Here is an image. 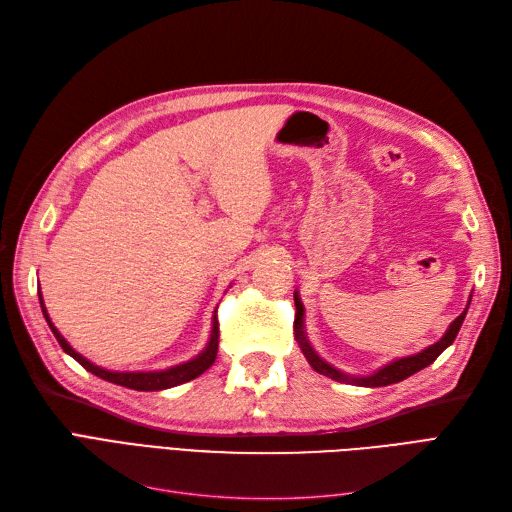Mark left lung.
<instances>
[{
  "label": "left lung",
  "instance_id": "1",
  "mask_svg": "<svg viewBox=\"0 0 512 512\" xmlns=\"http://www.w3.org/2000/svg\"><path fill=\"white\" fill-rule=\"evenodd\" d=\"M294 307H297V314H294V339H297V342H299V346H301V350H303V354H305L307 363L312 365V367L318 371V374H324V376H329V378L339 380V382H342V380H350V382L359 384V386H389V384L406 380L408 376L416 374V371H421L423 367L431 365L448 346H451V344L455 342V337H457V333H459V329H461V324H463V318H466V314H468V307H466V309H463V314L453 320V324H451V327H448V331L444 333V337L440 339V342L429 346L427 350L418 352V354H414V356H406V359H397V361L389 363L386 367H382L380 371H376L374 376H367V378H348V376L342 374V371H337V369L331 367L329 363H324V361L320 359V356L314 352V348L309 346V342L305 339V333H303V303H301L297 292H294Z\"/></svg>",
  "mask_w": 512,
  "mask_h": 512
}]
</instances>
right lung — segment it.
Listing matches in <instances>:
<instances>
[{
  "instance_id": "right-lung-1",
  "label": "right lung",
  "mask_w": 512,
  "mask_h": 512,
  "mask_svg": "<svg viewBox=\"0 0 512 512\" xmlns=\"http://www.w3.org/2000/svg\"><path fill=\"white\" fill-rule=\"evenodd\" d=\"M40 305H42V314L49 322V327L53 331V335L57 337L59 346L64 348V352H68L74 361H79L87 371L91 374H96L98 378L106 380V382H113L119 386H126V389H134V391H162V389H170V386H177L183 382H190L194 378H198L200 374H205V371L213 365L215 356H218V344H220V322L218 316H213V331H211V339L207 348L200 352L196 359L177 365V367H170L164 371H106L94 363H89L85 356H81L76 350L70 348V344L66 342L64 337L59 335V331L53 327V322L46 314L44 303H42V294H40Z\"/></svg>"
}]
</instances>
